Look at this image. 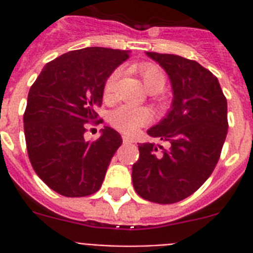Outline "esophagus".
I'll return each instance as SVG.
<instances>
[{"label":"esophagus","instance_id":"1","mask_svg":"<svg viewBox=\"0 0 253 253\" xmlns=\"http://www.w3.org/2000/svg\"><path fill=\"white\" fill-rule=\"evenodd\" d=\"M123 143H126V144H130V143H134L135 140L132 138H130V136H126V135H125V136H123Z\"/></svg>","mask_w":253,"mask_h":253}]
</instances>
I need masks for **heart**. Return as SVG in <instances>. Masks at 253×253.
Returning a JSON list of instances; mask_svg holds the SVG:
<instances>
[{
  "instance_id": "b5f03b06",
  "label": "heart",
  "mask_w": 253,
  "mask_h": 253,
  "mask_svg": "<svg viewBox=\"0 0 253 253\" xmlns=\"http://www.w3.org/2000/svg\"><path fill=\"white\" fill-rule=\"evenodd\" d=\"M136 71L140 75L143 84L146 86L148 93L156 94L164 89L167 83V77L162 69L158 65L151 63H143L136 67ZM118 69L111 72L103 84V98L110 101L114 97L115 87L118 84L119 79ZM152 115L151 111L146 107H134L130 105H121L115 110L111 111L110 123L113 126L125 134H134L142 126H146L147 123L151 122Z\"/></svg>"
}]
</instances>
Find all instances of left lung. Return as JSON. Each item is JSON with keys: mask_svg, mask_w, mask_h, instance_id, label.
<instances>
[{"mask_svg": "<svg viewBox=\"0 0 253 253\" xmlns=\"http://www.w3.org/2000/svg\"><path fill=\"white\" fill-rule=\"evenodd\" d=\"M168 75L170 110L147 134L169 142L139 146L132 185L139 196L156 204H174L192 196L215 168L228 130L227 99L219 81L197 61L169 53L147 52Z\"/></svg>", "mask_w": 253, "mask_h": 253, "instance_id": "left-lung-1", "label": "left lung"}]
</instances>
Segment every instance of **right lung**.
<instances>
[{"label": "right lung", "mask_w": 253, "mask_h": 253, "mask_svg": "<svg viewBox=\"0 0 253 253\" xmlns=\"http://www.w3.org/2000/svg\"><path fill=\"white\" fill-rule=\"evenodd\" d=\"M128 56V51L103 47L69 51L45 64L30 87L23 114L30 163L61 196L97 192L122 144L111 127L102 128L94 142H86L84 134L86 123L97 119L105 81Z\"/></svg>", "instance_id": "obj_1"}]
</instances>
